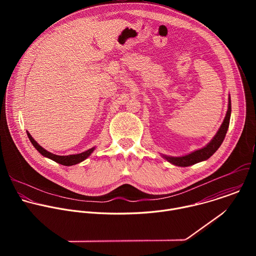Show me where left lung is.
<instances>
[{
	"mask_svg": "<svg viewBox=\"0 0 256 256\" xmlns=\"http://www.w3.org/2000/svg\"><path fill=\"white\" fill-rule=\"evenodd\" d=\"M230 116H231V99L229 97V105H228V110H227L225 120H224L220 130H218L216 134L208 142V144H206L204 148L200 149L198 151H194V152H192V153H190L186 156H184V157H167V156H164V158L167 159V161H169L170 163H172L176 166H181V167H188V166L194 165L196 163H198L200 161L208 159L218 148H220L221 144L223 142V140L226 136L228 128H229Z\"/></svg>",
	"mask_w": 256,
	"mask_h": 256,
	"instance_id": "obj_1",
	"label": "left lung"
}]
</instances>
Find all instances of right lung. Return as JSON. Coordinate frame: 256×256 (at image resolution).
<instances>
[{
    "instance_id": "add662e5",
    "label": "right lung",
    "mask_w": 256,
    "mask_h": 256,
    "mask_svg": "<svg viewBox=\"0 0 256 256\" xmlns=\"http://www.w3.org/2000/svg\"><path fill=\"white\" fill-rule=\"evenodd\" d=\"M27 136L30 140V142H32V144L35 147V149L38 150L42 156L44 157H48L54 161H56V163H60L62 165H64V166H72V165H75V164H78L82 161H84L86 158H88L91 153L94 151L95 148H91L89 150H87L86 152H83L81 154H76V155H68V156H58V155H54L46 150H44L42 146H40L38 142H36V140L30 136V134L27 132Z\"/></svg>"
}]
</instances>
